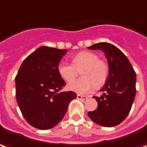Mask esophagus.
I'll use <instances>...</instances> for the list:
<instances>
[{"mask_svg":"<svg viewBox=\"0 0 147 147\" xmlns=\"http://www.w3.org/2000/svg\"><path fill=\"white\" fill-rule=\"evenodd\" d=\"M77 98H78V99H82V100H86V99H88V97L85 96H81V95H78L77 96Z\"/></svg>","mask_w":147,"mask_h":147,"instance_id":"obj_1","label":"esophagus"}]
</instances>
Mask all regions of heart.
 <instances>
[{
	"mask_svg": "<svg viewBox=\"0 0 147 147\" xmlns=\"http://www.w3.org/2000/svg\"><path fill=\"white\" fill-rule=\"evenodd\" d=\"M77 69H82V78L71 82L68 88L78 94H87L96 86H102L109 76L108 63L92 51H81L75 55L72 64L62 62L58 65L59 74L67 82L76 77Z\"/></svg>",
	"mask_w": 147,
	"mask_h": 147,
	"instance_id": "b5f03b06",
	"label": "heart"
}]
</instances>
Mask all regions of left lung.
I'll return each instance as SVG.
<instances>
[{"label":"left lung","instance_id":"left-lung-1","mask_svg":"<svg viewBox=\"0 0 147 147\" xmlns=\"http://www.w3.org/2000/svg\"><path fill=\"white\" fill-rule=\"evenodd\" d=\"M88 49L104 52L108 59L109 77L101 89L102 96H93L98 102L97 109L88 114L97 125L116 126L130 112L136 97V74L126 55L112 44L97 43Z\"/></svg>","mask_w":147,"mask_h":147}]
</instances>
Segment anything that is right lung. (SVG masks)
Returning <instances> with one entry per match:
<instances>
[{
    "mask_svg": "<svg viewBox=\"0 0 147 147\" xmlns=\"http://www.w3.org/2000/svg\"><path fill=\"white\" fill-rule=\"evenodd\" d=\"M66 49L40 47L26 58L16 77V96L26 121L34 128L47 130L63 120L76 93L61 90L66 82L58 65Z\"/></svg>",
    "mask_w": 147,
    "mask_h": 147,
    "instance_id": "add662e5",
    "label": "right lung"
}]
</instances>
